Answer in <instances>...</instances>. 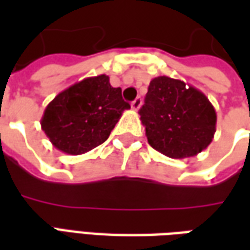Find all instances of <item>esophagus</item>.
<instances>
[{
    "label": "esophagus",
    "mask_w": 250,
    "mask_h": 250,
    "mask_svg": "<svg viewBox=\"0 0 250 250\" xmlns=\"http://www.w3.org/2000/svg\"><path fill=\"white\" fill-rule=\"evenodd\" d=\"M142 105V99L141 98H136L132 103H131V107H132V109L134 111H138V109L141 108Z\"/></svg>",
    "instance_id": "1"
}]
</instances>
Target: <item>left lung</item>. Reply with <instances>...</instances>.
I'll list each match as a JSON object with an SVG mask.
<instances>
[{
    "label": "left lung",
    "mask_w": 250,
    "mask_h": 250,
    "mask_svg": "<svg viewBox=\"0 0 250 250\" xmlns=\"http://www.w3.org/2000/svg\"><path fill=\"white\" fill-rule=\"evenodd\" d=\"M139 115L148 145L168 158L195 157L214 138L217 114L213 104L182 80L152 79Z\"/></svg>",
    "instance_id": "8db88e82"
}]
</instances>
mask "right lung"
Returning <instances> with one entry per match:
<instances>
[{"label":"right lung","mask_w":250,"mask_h":250,"mask_svg":"<svg viewBox=\"0 0 250 250\" xmlns=\"http://www.w3.org/2000/svg\"><path fill=\"white\" fill-rule=\"evenodd\" d=\"M122 89L107 75L87 77L57 95L46 105L41 128L57 150L80 155L108 139L125 109Z\"/></svg>","instance_id":"add662e5"}]
</instances>
